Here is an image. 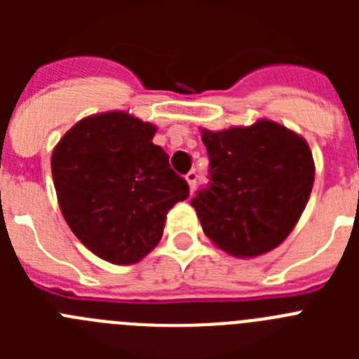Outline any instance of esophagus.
I'll return each instance as SVG.
<instances>
[{
    "mask_svg": "<svg viewBox=\"0 0 359 359\" xmlns=\"http://www.w3.org/2000/svg\"><path fill=\"white\" fill-rule=\"evenodd\" d=\"M187 183H189V187H190V190H194L196 189V183H198V172H196V170H190L189 174H187Z\"/></svg>",
    "mask_w": 359,
    "mask_h": 359,
    "instance_id": "obj_1",
    "label": "esophagus"
}]
</instances>
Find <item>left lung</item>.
<instances>
[{"label":"left lung","instance_id":"left-lung-1","mask_svg":"<svg viewBox=\"0 0 359 359\" xmlns=\"http://www.w3.org/2000/svg\"><path fill=\"white\" fill-rule=\"evenodd\" d=\"M208 183L196 192L203 231L236 257L277 248L302 215L315 163L309 145L269 120L250 128L212 133L203 129Z\"/></svg>","mask_w":359,"mask_h":359}]
</instances>
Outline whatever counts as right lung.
I'll list each match as a JSON object with an SVG mask.
<instances>
[{
  "instance_id": "1",
  "label": "right lung",
  "mask_w": 359,
  "mask_h": 359,
  "mask_svg": "<svg viewBox=\"0 0 359 359\" xmlns=\"http://www.w3.org/2000/svg\"><path fill=\"white\" fill-rule=\"evenodd\" d=\"M156 128L115 111L75 123L52 154L59 207L77 239L104 261L135 264L163 236L189 183L152 144Z\"/></svg>"
}]
</instances>
